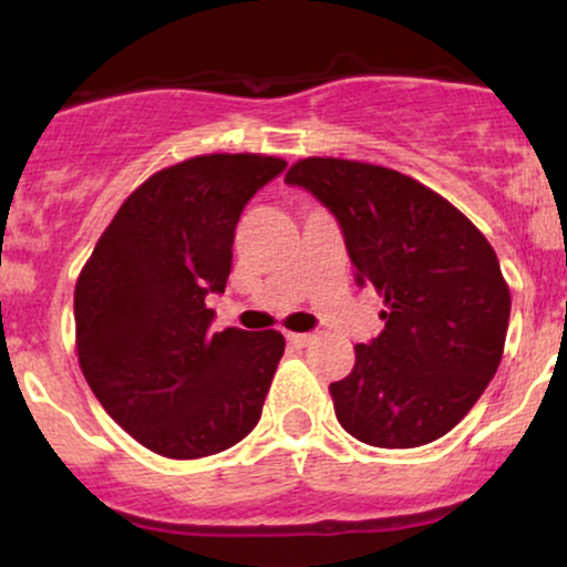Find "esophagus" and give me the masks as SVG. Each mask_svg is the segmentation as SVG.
<instances>
[{
    "label": "esophagus",
    "mask_w": 567,
    "mask_h": 567,
    "mask_svg": "<svg viewBox=\"0 0 567 567\" xmlns=\"http://www.w3.org/2000/svg\"><path fill=\"white\" fill-rule=\"evenodd\" d=\"M288 341L292 343V347L303 349V347H309L311 341H315V336H311V333H288Z\"/></svg>",
    "instance_id": "esophagus-1"
}]
</instances>
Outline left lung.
I'll return each mask as SVG.
<instances>
[{"label":"left lung","instance_id":"obj_1","mask_svg":"<svg viewBox=\"0 0 567 567\" xmlns=\"http://www.w3.org/2000/svg\"><path fill=\"white\" fill-rule=\"evenodd\" d=\"M285 181L333 210L354 282L383 298L379 338L330 383L338 424L373 447L440 440L504 357L512 296L496 250L458 207L389 167L306 157Z\"/></svg>","mask_w":567,"mask_h":567}]
</instances>
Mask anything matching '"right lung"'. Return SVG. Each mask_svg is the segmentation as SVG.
I'll return each mask as SVG.
<instances>
[{
	"label": "right lung",
	"instance_id": "add662e5",
	"mask_svg": "<svg viewBox=\"0 0 567 567\" xmlns=\"http://www.w3.org/2000/svg\"><path fill=\"white\" fill-rule=\"evenodd\" d=\"M288 162L199 154L154 173L122 202L74 288L76 357L103 410L165 458L237 445L264 410L285 338L210 333L245 205Z\"/></svg>",
	"mask_w": 567,
	"mask_h": 567
}]
</instances>
